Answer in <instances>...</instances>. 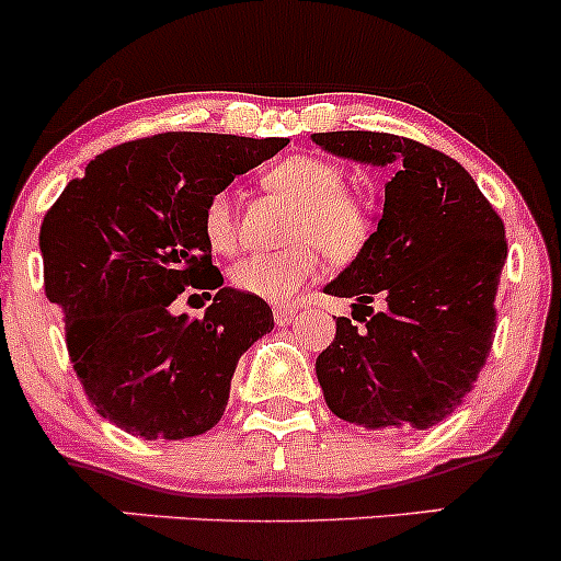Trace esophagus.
Here are the masks:
<instances>
[{"mask_svg":"<svg viewBox=\"0 0 561 561\" xmlns=\"http://www.w3.org/2000/svg\"><path fill=\"white\" fill-rule=\"evenodd\" d=\"M273 313H275V323H278V327H286V323H291L294 319H297V310L294 308H275Z\"/></svg>","mask_w":561,"mask_h":561,"instance_id":"esophagus-1","label":"esophagus"}]
</instances>
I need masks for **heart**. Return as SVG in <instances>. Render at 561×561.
Instances as JSON below:
<instances>
[{
  "label": "heart",
  "mask_w": 561,
  "mask_h": 561,
  "mask_svg": "<svg viewBox=\"0 0 561 561\" xmlns=\"http://www.w3.org/2000/svg\"><path fill=\"white\" fill-rule=\"evenodd\" d=\"M264 181L273 192L299 205L288 229V238L297 242L283 251L240 259L229 280L248 297L286 302L319 275L323 253L337 264L359 256L373 232V216L359 194L343 188V170L321 156L280 159ZM202 232L216 253H232L238 248L232 194L216 192L205 202Z\"/></svg>",
  "instance_id": "1"
}]
</instances>
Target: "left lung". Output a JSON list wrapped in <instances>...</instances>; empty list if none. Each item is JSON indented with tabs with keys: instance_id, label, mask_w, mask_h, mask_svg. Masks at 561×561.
Returning a JSON list of instances; mask_svg holds the SVG:
<instances>
[{
	"instance_id": "left-lung-1",
	"label": "left lung",
	"mask_w": 561,
	"mask_h": 561,
	"mask_svg": "<svg viewBox=\"0 0 561 561\" xmlns=\"http://www.w3.org/2000/svg\"><path fill=\"white\" fill-rule=\"evenodd\" d=\"M316 146L383 167V213L323 291L354 299L316 359L323 400L367 432L430 430L476 386L496 332L505 224L451 156L386 131H319ZM385 308L371 310V302ZM370 319L367 320L366 316Z\"/></svg>"
}]
</instances>
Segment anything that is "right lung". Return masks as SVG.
Returning <instances> with one entry per match:
<instances>
[{"label":"right lung","mask_w":561,"mask_h":561,"mask_svg":"<svg viewBox=\"0 0 561 561\" xmlns=\"http://www.w3.org/2000/svg\"><path fill=\"white\" fill-rule=\"evenodd\" d=\"M286 146L210 131L121 142L45 213V297L65 316L69 362L102 419L146 440L221 421L240 356L275 323L264 299L224 286L202 210ZM188 285L214 294L202 320L169 313Z\"/></svg>","instance_id":"right-lung-1"}]
</instances>
